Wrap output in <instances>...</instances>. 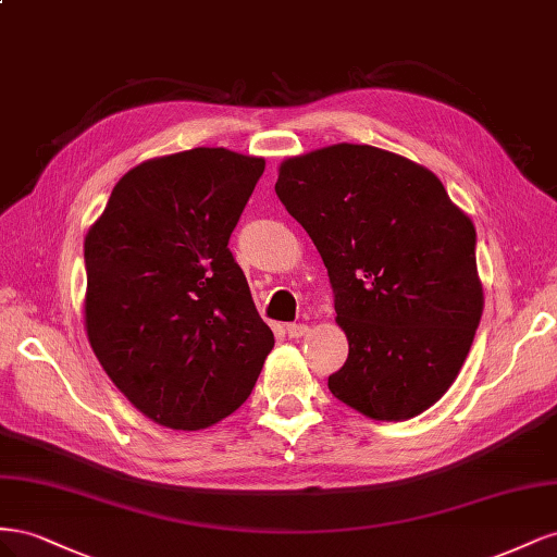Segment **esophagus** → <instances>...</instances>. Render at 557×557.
Returning <instances> with one entry per match:
<instances>
[{
  "instance_id": "esophagus-1",
  "label": "esophagus",
  "mask_w": 557,
  "mask_h": 557,
  "mask_svg": "<svg viewBox=\"0 0 557 557\" xmlns=\"http://www.w3.org/2000/svg\"><path fill=\"white\" fill-rule=\"evenodd\" d=\"M287 333H289V338H300V336H306V333H308V324H300V322L287 324Z\"/></svg>"
}]
</instances>
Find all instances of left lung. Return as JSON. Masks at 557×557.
Here are the masks:
<instances>
[{"mask_svg":"<svg viewBox=\"0 0 557 557\" xmlns=\"http://www.w3.org/2000/svg\"><path fill=\"white\" fill-rule=\"evenodd\" d=\"M275 194L322 253L349 343L331 394L373 420L434 406L483 314L471 219L434 172L369 145L289 158Z\"/></svg>","mask_w":557,"mask_h":557,"instance_id":"left-lung-1","label":"left lung"}]
</instances>
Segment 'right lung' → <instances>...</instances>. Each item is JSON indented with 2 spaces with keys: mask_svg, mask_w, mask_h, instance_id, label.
I'll return each instance as SVG.
<instances>
[{
  "mask_svg": "<svg viewBox=\"0 0 557 557\" xmlns=\"http://www.w3.org/2000/svg\"><path fill=\"white\" fill-rule=\"evenodd\" d=\"M263 158L198 147L133 168L84 243L86 329L131 404L170 429H205L251 394L275 345L231 233Z\"/></svg>",
  "mask_w": 557,
  "mask_h": 557,
  "instance_id": "right-lung-1",
  "label": "right lung"
}]
</instances>
